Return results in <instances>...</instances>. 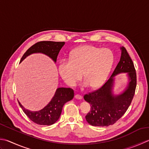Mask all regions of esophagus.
I'll return each mask as SVG.
<instances>
[{
  "instance_id": "34e87169",
  "label": "esophagus",
  "mask_w": 149,
  "mask_h": 149,
  "mask_svg": "<svg viewBox=\"0 0 149 149\" xmlns=\"http://www.w3.org/2000/svg\"><path fill=\"white\" fill-rule=\"evenodd\" d=\"M75 98L77 99V100H81V99H82V96L79 94H76L75 95Z\"/></svg>"
}]
</instances>
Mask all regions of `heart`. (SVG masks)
Listing matches in <instances>:
<instances>
[{
  "instance_id": "b5f03b06",
  "label": "heart",
  "mask_w": 149,
  "mask_h": 149,
  "mask_svg": "<svg viewBox=\"0 0 149 149\" xmlns=\"http://www.w3.org/2000/svg\"><path fill=\"white\" fill-rule=\"evenodd\" d=\"M114 60L113 52L109 48L92 45H83L75 48L70 55V60H62L59 72L64 81L74 86L81 77L85 81L84 86L97 88L104 83Z\"/></svg>"
}]
</instances>
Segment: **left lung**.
Returning a JSON list of instances; mask_svg holds the SVG:
<instances>
[{"instance_id": "left-lung-1", "label": "left lung", "mask_w": 149, "mask_h": 149, "mask_svg": "<svg viewBox=\"0 0 149 149\" xmlns=\"http://www.w3.org/2000/svg\"><path fill=\"white\" fill-rule=\"evenodd\" d=\"M120 49V60L109 79L100 89L84 95V100L91 104L85 118L92 126L108 127L114 124L126 112L134 95L136 70L127 49L123 46ZM120 73H126L129 82L120 94L114 95L113 90L115 77Z\"/></svg>"}]
</instances>
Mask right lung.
I'll list each match as a JSON object with an SVG mask.
<instances>
[{
    "instance_id": "1",
    "label": "right lung",
    "mask_w": 149,
    "mask_h": 149,
    "mask_svg": "<svg viewBox=\"0 0 149 149\" xmlns=\"http://www.w3.org/2000/svg\"><path fill=\"white\" fill-rule=\"evenodd\" d=\"M65 42L40 41L37 42L29 48L23 55L20 63L26 57L33 54L40 53L47 55L55 63L57 61L61 49L65 45ZM74 92L70 88H58L54 97L45 107L39 111H31L26 109L18 101L23 112L32 121L40 125H51L59 119L63 107L66 102L74 98Z\"/></svg>"
}]
</instances>
